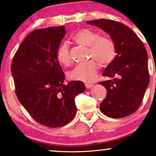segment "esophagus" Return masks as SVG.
<instances>
[{
  "mask_svg": "<svg viewBox=\"0 0 156 156\" xmlns=\"http://www.w3.org/2000/svg\"><path fill=\"white\" fill-rule=\"evenodd\" d=\"M94 86L93 84H90V83H85V87L87 89H90Z\"/></svg>",
  "mask_w": 156,
  "mask_h": 156,
  "instance_id": "34e87169",
  "label": "esophagus"
}]
</instances>
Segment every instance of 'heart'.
<instances>
[{
  "mask_svg": "<svg viewBox=\"0 0 156 156\" xmlns=\"http://www.w3.org/2000/svg\"><path fill=\"white\" fill-rule=\"evenodd\" d=\"M76 44L88 47L89 57L94 59L101 66H107L114 61L116 55V47L115 42L108 37L101 36L99 32L84 28L76 32L72 37ZM57 58L59 62L65 66L72 63L68 44L63 42L57 50ZM99 69V65L94 60L86 64L76 66L69 73L72 80L90 82L94 79Z\"/></svg>",
  "mask_w": 156,
  "mask_h": 156,
  "instance_id": "b5f03b06",
  "label": "heart"
}]
</instances>
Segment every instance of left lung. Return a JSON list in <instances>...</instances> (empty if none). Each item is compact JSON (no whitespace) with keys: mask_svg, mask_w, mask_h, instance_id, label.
Instances as JSON below:
<instances>
[{"mask_svg":"<svg viewBox=\"0 0 156 156\" xmlns=\"http://www.w3.org/2000/svg\"><path fill=\"white\" fill-rule=\"evenodd\" d=\"M87 23L106 32L116 47V57L102 74L108 80L99 82L107 89L100 110L114 119L129 116L139 108L150 81L144 44L130 27L120 22L99 19Z\"/></svg>","mask_w":156,"mask_h":156,"instance_id":"1","label":"left lung"}]
</instances>
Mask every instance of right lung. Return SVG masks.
Masks as SVG:
<instances>
[{
  "mask_svg": "<svg viewBox=\"0 0 156 156\" xmlns=\"http://www.w3.org/2000/svg\"><path fill=\"white\" fill-rule=\"evenodd\" d=\"M65 34L64 26L35 30L23 40L12 62L19 101L34 120L50 128L64 126L74 119L76 96L85 91L80 81L64 84L57 50Z\"/></svg>",
  "mask_w": 156,
  "mask_h": 156,
  "instance_id": "right-lung-1",
  "label": "right lung"
}]
</instances>
